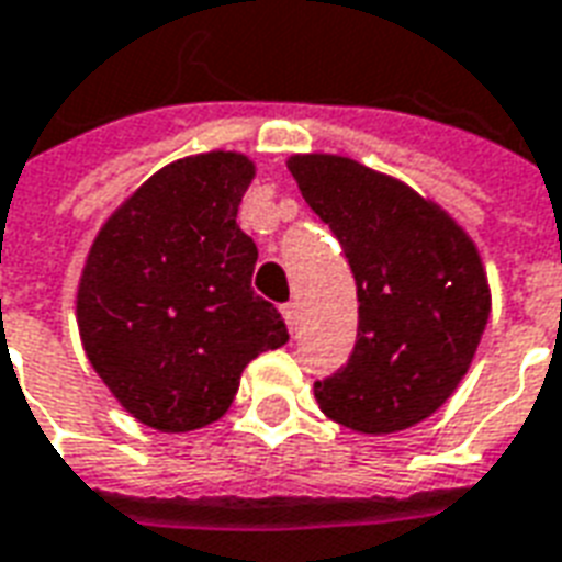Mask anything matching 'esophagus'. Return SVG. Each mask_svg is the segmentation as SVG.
Listing matches in <instances>:
<instances>
[{"label":"esophagus","mask_w":562,"mask_h":562,"mask_svg":"<svg viewBox=\"0 0 562 562\" xmlns=\"http://www.w3.org/2000/svg\"><path fill=\"white\" fill-rule=\"evenodd\" d=\"M282 318H285V325H289V330L294 334V328H297V306L294 304L282 306Z\"/></svg>","instance_id":"1"}]
</instances>
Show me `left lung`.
Wrapping results in <instances>:
<instances>
[{
    "label": "left lung",
    "instance_id": "obj_1",
    "mask_svg": "<svg viewBox=\"0 0 562 562\" xmlns=\"http://www.w3.org/2000/svg\"><path fill=\"white\" fill-rule=\"evenodd\" d=\"M285 165L358 285L355 352L316 382L318 409L367 436L430 418L467 376L491 316L479 246L434 198L349 156L294 153Z\"/></svg>",
    "mask_w": 562,
    "mask_h": 562
}]
</instances>
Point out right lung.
Here are the masks:
<instances>
[{
  "label": "right lung",
  "mask_w": 562,
  "mask_h": 562,
  "mask_svg": "<svg viewBox=\"0 0 562 562\" xmlns=\"http://www.w3.org/2000/svg\"><path fill=\"white\" fill-rule=\"evenodd\" d=\"M256 161L210 149L165 165L104 220L80 270V342L116 403L159 434L228 413L244 367L289 342L252 292L258 249L237 225Z\"/></svg>",
  "instance_id": "right-lung-1"
}]
</instances>
